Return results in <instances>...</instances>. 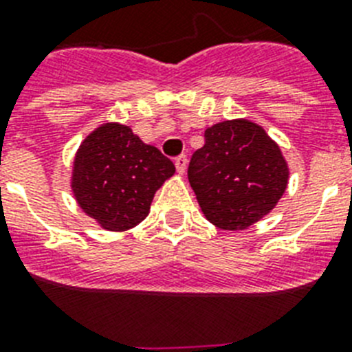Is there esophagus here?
<instances>
[{
	"label": "esophagus",
	"mask_w": 352,
	"mask_h": 352,
	"mask_svg": "<svg viewBox=\"0 0 352 352\" xmlns=\"http://www.w3.org/2000/svg\"><path fill=\"white\" fill-rule=\"evenodd\" d=\"M174 166H176V170H178L179 174H185L186 166H188V158H186V155H179V157H176Z\"/></svg>",
	"instance_id": "esophagus-1"
}]
</instances>
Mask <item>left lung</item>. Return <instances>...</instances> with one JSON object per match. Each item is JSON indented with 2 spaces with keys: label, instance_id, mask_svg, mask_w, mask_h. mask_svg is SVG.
Instances as JSON below:
<instances>
[{
  "label": "left lung",
  "instance_id": "1",
  "mask_svg": "<svg viewBox=\"0 0 352 352\" xmlns=\"http://www.w3.org/2000/svg\"><path fill=\"white\" fill-rule=\"evenodd\" d=\"M188 182L204 217L223 231H243L284 195L289 166L280 146L254 121L227 120L204 132Z\"/></svg>",
  "mask_w": 352,
  "mask_h": 352
}]
</instances>
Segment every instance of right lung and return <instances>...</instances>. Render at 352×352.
<instances>
[{
	"mask_svg": "<svg viewBox=\"0 0 352 352\" xmlns=\"http://www.w3.org/2000/svg\"><path fill=\"white\" fill-rule=\"evenodd\" d=\"M176 167L132 129L104 123L80 142L72 192L84 213L105 231H129L148 217L155 192Z\"/></svg>",
	"mask_w": 352,
	"mask_h": 352,
	"instance_id": "right-lung-1",
	"label": "right lung"
}]
</instances>
